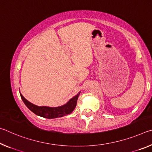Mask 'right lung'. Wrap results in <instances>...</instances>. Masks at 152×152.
<instances>
[{
  "label": "right lung",
  "instance_id": "add662e5",
  "mask_svg": "<svg viewBox=\"0 0 152 152\" xmlns=\"http://www.w3.org/2000/svg\"><path fill=\"white\" fill-rule=\"evenodd\" d=\"M80 94V92H79L76 95L69 100V101L66 102L65 104L56 107L37 106V105L28 101L20 93V95L27 107L35 115L39 117L47 118V119H55V118L66 116V115L70 114L73 111L76 107L77 100H78Z\"/></svg>",
  "mask_w": 152,
  "mask_h": 152
}]
</instances>
